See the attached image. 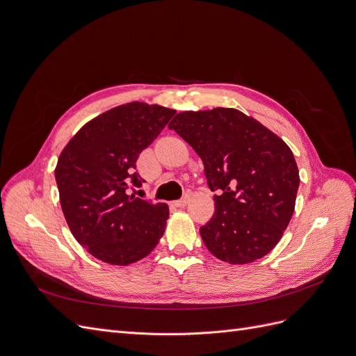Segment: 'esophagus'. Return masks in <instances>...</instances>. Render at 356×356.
<instances>
[{"instance_id":"obj_1","label":"esophagus","mask_w":356,"mask_h":356,"mask_svg":"<svg viewBox=\"0 0 356 356\" xmlns=\"http://www.w3.org/2000/svg\"><path fill=\"white\" fill-rule=\"evenodd\" d=\"M188 200H190V197H188V196H184V197L179 199V200H175L172 204H174V207H177V208H184L186 204L188 203Z\"/></svg>"}]
</instances>
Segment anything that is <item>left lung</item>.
I'll return each instance as SVG.
<instances>
[{
  "label": "left lung",
  "instance_id": "left-lung-1",
  "mask_svg": "<svg viewBox=\"0 0 356 356\" xmlns=\"http://www.w3.org/2000/svg\"><path fill=\"white\" fill-rule=\"evenodd\" d=\"M202 159L215 212L200 227L209 252L248 264L281 241L296 208L298 168L289 147L234 108L184 111L169 123Z\"/></svg>",
  "mask_w": 356,
  "mask_h": 356
}]
</instances>
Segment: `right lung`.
<instances>
[{
	"instance_id": "right-lung-1",
	"label": "right lung",
	"mask_w": 356,
	"mask_h": 356,
	"mask_svg": "<svg viewBox=\"0 0 356 356\" xmlns=\"http://www.w3.org/2000/svg\"><path fill=\"white\" fill-rule=\"evenodd\" d=\"M175 110L131 102L86 123L62 149L55 169L62 212L77 242L98 260L127 266L152 252L169 208L129 195L141 187L136 160Z\"/></svg>"
}]
</instances>
